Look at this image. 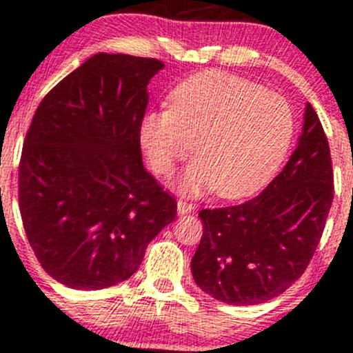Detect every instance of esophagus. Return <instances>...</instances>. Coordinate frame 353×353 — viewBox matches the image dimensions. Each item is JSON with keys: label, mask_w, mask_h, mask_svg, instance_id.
<instances>
[{"label": "esophagus", "mask_w": 353, "mask_h": 353, "mask_svg": "<svg viewBox=\"0 0 353 353\" xmlns=\"http://www.w3.org/2000/svg\"><path fill=\"white\" fill-rule=\"evenodd\" d=\"M192 210H193L192 203L183 202V200H178V203H176V212H178V215H187V214H190Z\"/></svg>", "instance_id": "esophagus-1"}]
</instances>
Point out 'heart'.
I'll list each match as a JSON object with an SVG mask.
<instances>
[{"label": "heart", "mask_w": 353, "mask_h": 353, "mask_svg": "<svg viewBox=\"0 0 353 353\" xmlns=\"http://www.w3.org/2000/svg\"><path fill=\"white\" fill-rule=\"evenodd\" d=\"M294 117L283 96L251 81L205 70L175 87L170 109H153L139 124V143L154 172L170 173L192 151L196 158L178 190H217L239 199L257 190L286 157Z\"/></svg>", "instance_id": "heart-1"}]
</instances>
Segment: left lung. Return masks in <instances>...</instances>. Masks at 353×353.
Listing matches in <instances>:
<instances>
[{
	"label": "left lung",
	"instance_id": "left-lung-1",
	"mask_svg": "<svg viewBox=\"0 0 353 353\" xmlns=\"http://www.w3.org/2000/svg\"><path fill=\"white\" fill-rule=\"evenodd\" d=\"M333 202L327 136L310 102L296 150L252 200L202 210L203 236L192 259L196 286L229 305H259L305 272Z\"/></svg>",
	"mask_w": 353,
	"mask_h": 353
}]
</instances>
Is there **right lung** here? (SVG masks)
Masks as SVG:
<instances>
[{"label":"right lung","instance_id":"obj_1","mask_svg":"<svg viewBox=\"0 0 353 353\" xmlns=\"http://www.w3.org/2000/svg\"><path fill=\"white\" fill-rule=\"evenodd\" d=\"M165 63L96 54L57 84L21 151L20 212L41 268L72 290H104L138 271L176 202L143 165L148 84Z\"/></svg>","mask_w":353,"mask_h":353}]
</instances>
